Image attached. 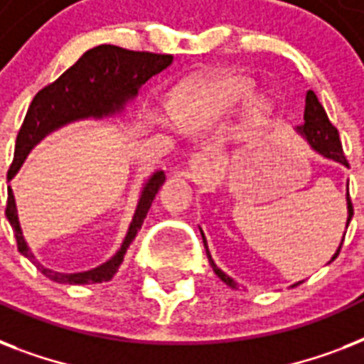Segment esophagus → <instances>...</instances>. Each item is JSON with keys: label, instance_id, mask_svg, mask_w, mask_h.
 Listing matches in <instances>:
<instances>
[{"label": "esophagus", "instance_id": "obj_1", "mask_svg": "<svg viewBox=\"0 0 364 364\" xmlns=\"http://www.w3.org/2000/svg\"><path fill=\"white\" fill-rule=\"evenodd\" d=\"M185 176L193 181H205L208 177H211V159L208 151H198L191 156L185 170Z\"/></svg>", "mask_w": 364, "mask_h": 364}]
</instances>
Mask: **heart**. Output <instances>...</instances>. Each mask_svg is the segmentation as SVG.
I'll use <instances>...</instances> for the list:
<instances>
[{
  "label": "heart",
  "mask_w": 364,
  "mask_h": 364,
  "mask_svg": "<svg viewBox=\"0 0 364 364\" xmlns=\"http://www.w3.org/2000/svg\"><path fill=\"white\" fill-rule=\"evenodd\" d=\"M255 85L245 77L230 75L210 81L202 88L198 98V107L205 119H219L232 113L253 98ZM274 113V104L270 98H259L249 111V119L257 126L264 124Z\"/></svg>",
  "instance_id": "1"
}]
</instances>
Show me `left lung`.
<instances>
[{"instance_id": "1", "label": "left lung", "mask_w": 364, "mask_h": 364, "mask_svg": "<svg viewBox=\"0 0 364 364\" xmlns=\"http://www.w3.org/2000/svg\"><path fill=\"white\" fill-rule=\"evenodd\" d=\"M296 132H299L300 136L304 137L306 141L310 143V147L319 153L321 156L328 160H334V162H338V164H344L348 166V160L344 156V151H342V143H340V137H338V130L334 128L333 122L328 121L327 113L323 109V105L319 104V100H317L316 92L314 90H308L306 94V107H304V122L300 126H296ZM346 200H348V221H346V228L350 227V221L351 217H353V205H351V198H350V191L346 194ZM200 234H202V240H204V247H205V253H208V259H210V264L213 268V272L217 274V277L225 282L228 287L236 289L238 287V283L234 282L232 277L225 274V272L219 268V266L213 262L210 255V249H208V242H205V236L202 232V228H200ZM346 236V234H344ZM344 236H342V242H340L338 249H336V253L333 255V259L328 260V262H333L336 257H338L340 249H342V243H344ZM302 282L294 283L291 287H296L300 285Z\"/></svg>"}]
</instances>
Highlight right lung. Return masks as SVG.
<instances>
[{"instance_id": "right-lung-1", "label": "right lung", "mask_w": 364, "mask_h": 364, "mask_svg": "<svg viewBox=\"0 0 364 364\" xmlns=\"http://www.w3.org/2000/svg\"><path fill=\"white\" fill-rule=\"evenodd\" d=\"M171 62H173L171 54L137 53V50H126V48L115 47V45H100V47L87 50L70 70L64 71L56 81L36 94L30 109L26 113L24 122L20 126L18 136H16L14 160L7 173L9 181L18 173L26 156L43 137H47L48 134H53L54 130H58L70 122L121 115L126 104L137 96V90L151 77L164 71ZM164 181L166 176L162 170L154 171L153 176L149 177L141 188L136 213L132 217L121 249L107 262L87 272L62 274V272L48 270L37 262L31 249L26 243L22 228H20L14 194L11 187H9L5 215L14 230L18 251L26 259H30L33 264H37V268L43 272V276H47L48 279L56 283H70V285L109 282L119 270V266L122 264L126 249L130 247L137 230L141 228L143 219L147 217L149 208Z\"/></svg>"}]
</instances>
